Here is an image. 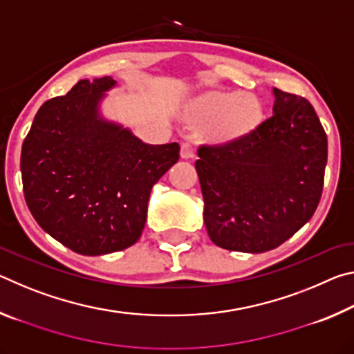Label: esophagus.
<instances>
[{
  "label": "esophagus",
  "mask_w": 354,
  "mask_h": 354,
  "mask_svg": "<svg viewBox=\"0 0 354 354\" xmlns=\"http://www.w3.org/2000/svg\"><path fill=\"white\" fill-rule=\"evenodd\" d=\"M179 154H181V159H192L195 156L194 148H192V145H189V143H183Z\"/></svg>",
  "instance_id": "esophagus-1"
}]
</instances>
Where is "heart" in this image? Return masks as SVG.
<instances>
[{
	"mask_svg": "<svg viewBox=\"0 0 354 354\" xmlns=\"http://www.w3.org/2000/svg\"><path fill=\"white\" fill-rule=\"evenodd\" d=\"M181 115L203 143L231 147L242 142L261 127L263 104L253 93L212 88L190 98Z\"/></svg>",
	"mask_w": 354,
	"mask_h": 354,
	"instance_id": "b5f03b06",
	"label": "heart"
}]
</instances>
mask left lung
I'll return each instance as SVG.
<instances>
[{"instance_id":"1","label":"left lung","mask_w":354,"mask_h":354,"mask_svg":"<svg viewBox=\"0 0 354 354\" xmlns=\"http://www.w3.org/2000/svg\"><path fill=\"white\" fill-rule=\"evenodd\" d=\"M273 115L231 147H200L205 225L220 248L263 253L290 239L319 206L328 139L306 98L273 88Z\"/></svg>"}]
</instances>
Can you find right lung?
Wrapping results in <instances>:
<instances>
[{
    "label": "right lung",
    "mask_w": 354,
    "mask_h": 354,
    "mask_svg": "<svg viewBox=\"0 0 354 354\" xmlns=\"http://www.w3.org/2000/svg\"><path fill=\"white\" fill-rule=\"evenodd\" d=\"M111 76L81 80L35 113L21 147L26 205L39 226L75 253L134 245L153 185L179 159L176 142L148 145L100 113Z\"/></svg>",
    "instance_id": "obj_1"
}]
</instances>
